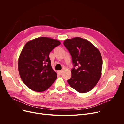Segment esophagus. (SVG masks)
I'll return each instance as SVG.
<instances>
[{
	"label": "esophagus",
	"mask_w": 124,
	"mask_h": 124,
	"mask_svg": "<svg viewBox=\"0 0 124 124\" xmlns=\"http://www.w3.org/2000/svg\"><path fill=\"white\" fill-rule=\"evenodd\" d=\"M63 72V70H61V71H59L58 72V73H59V74H62Z\"/></svg>",
	"instance_id": "1"
}]
</instances>
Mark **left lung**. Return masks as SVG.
I'll list each match as a JSON object with an SVG mask.
<instances>
[{"label": "left lung", "mask_w": 124, "mask_h": 124, "mask_svg": "<svg viewBox=\"0 0 124 124\" xmlns=\"http://www.w3.org/2000/svg\"><path fill=\"white\" fill-rule=\"evenodd\" d=\"M63 44L72 56L74 67L71 71V77L67 82L78 92H89L96 86L101 76L102 59L99 50L80 37L66 39Z\"/></svg>", "instance_id": "1"}]
</instances>
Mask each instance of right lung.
<instances>
[{"instance_id":"1","label":"right lung","mask_w":124,"mask_h":124,"mask_svg":"<svg viewBox=\"0 0 124 124\" xmlns=\"http://www.w3.org/2000/svg\"><path fill=\"white\" fill-rule=\"evenodd\" d=\"M59 44L58 40L44 37L25 44L18 58V68L22 80L29 88L37 92L44 91L57 78L49 54Z\"/></svg>"}]
</instances>
